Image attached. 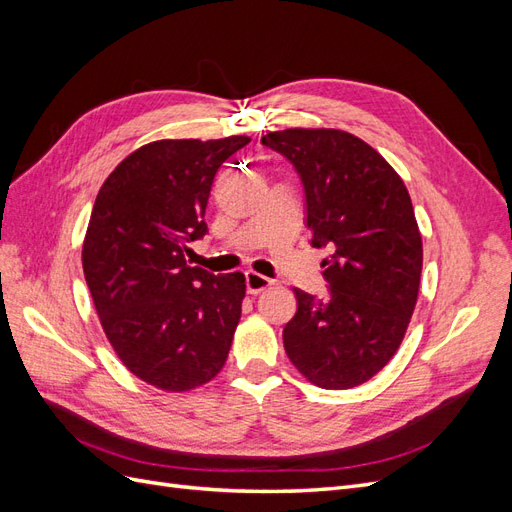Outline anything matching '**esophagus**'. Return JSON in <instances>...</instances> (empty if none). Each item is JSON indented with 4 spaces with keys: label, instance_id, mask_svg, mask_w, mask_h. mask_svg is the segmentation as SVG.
<instances>
[{
    "label": "esophagus",
    "instance_id": "34e87169",
    "mask_svg": "<svg viewBox=\"0 0 512 512\" xmlns=\"http://www.w3.org/2000/svg\"><path fill=\"white\" fill-rule=\"evenodd\" d=\"M271 284H273V280H269V277H265V275L254 273V271L245 273V288L250 294H258L262 290H267Z\"/></svg>",
    "mask_w": 512,
    "mask_h": 512
}]
</instances>
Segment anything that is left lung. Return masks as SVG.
I'll list each match as a JSON object with an SVG mask.
<instances>
[{
	"instance_id": "left-lung-1",
	"label": "left lung",
	"mask_w": 512,
	"mask_h": 512,
	"mask_svg": "<svg viewBox=\"0 0 512 512\" xmlns=\"http://www.w3.org/2000/svg\"><path fill=\"white\" fill-rule=\"evenodd\" d=\"M299 175L309 243L327 297L297 294L284 327L292 365L322 389L367 382L391 361L414 312L423 243L404 181L376 149L342 130H282L260 141Z\"/></svg>"
}]
</instances>
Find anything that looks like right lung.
Segmentation results:
<instances>
[{
    "instance_id": "add662e5",
    "label": "right lung",
    "mask_w": 512,
    "mask_h": 512,
    "mask_svg": "<svg viewBox=\"0 0 512 512\" xmlns=\"http://www.w3.org/2000/svg\"><path fill=\"white\" fill-rule=\"evenodd\" d=\"M250 138L158 141L123 160L100 188L83 271L102 329L134 376L190 391L224 367L245 297L243 273L190 267L207 235L220 166Z\"/></svg>"
}]
</instances>
